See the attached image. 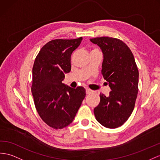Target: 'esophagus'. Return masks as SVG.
<instances>
[{
  "label": "esophagus",
  "mask_w": 160,
  "mask_h": 160,
  "mask_svg": "<svg viewBox=\"0 0 160 160\" xmlns=\"http://www.w3.org/2000/svg\"><path fill=\"white\" fill-rule=\"evenodd\" d=\"M85 90H86V93H87V94H89V93H91L93 92L92 89H89V88H85Z\"/></svg>",
  "instance_id": "esophagus-1"
}]
</instances>
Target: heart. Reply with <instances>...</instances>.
Here are the masks:
<instances>
[{
  "label": "heart",
  "mask_w": 160,
  "mask_h": 160,
  "mask_svg": "<svg viewBox=\"0 0 160 160\" xmlns=\"http://www.w3.org/2000/svg\"><path fill=\"white\" fill-rule=\"evenodd\" d=\"M93 50H96V49H93Z\"/></svg>",
  "instance_id": "1"
}]
</instances>
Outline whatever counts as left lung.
Returning <instances> with one entry per match:
<instances>
[{
	"mask_svg": "<svg viewBox=\"0 0 160 160\" xmlns=\"http://www.w3.org/2000/svg\"><path fill=\"white\" fill-rule=\"evenodd\" d=\"M103 55L102 74L111 91L108 96L100 93L99 104L93 109L96 120L108 128L125 123L134 110L138 86V71L130 48L118 38H90Z\"/></svg>",
	"mask_w": 160,
	"mask_h": 160,
	"instance_id": "1",
	"label": "left lung"
}]
</instances>
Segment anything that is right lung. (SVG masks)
I'll list each match as a JSON object with an SVG mask.
<instances>
[{"label": "right lung", "mask_w": 160, "mask_h": 160, "mask_svg": "<svg viewBox=\"0 0 160 160\" xmlns=\"http://www.w3.org/2000/svg\"><path fill=\"white\" fill-rule=\"evenodd\" d=\"M82 39L51 41L34 60L31 90L35 107L42 121L54 129L72 122L85 97L83 87L74 89L62 83L65 74L71 70V54Z\"/></svg>", "instance_id": "1"}]
</instances>
